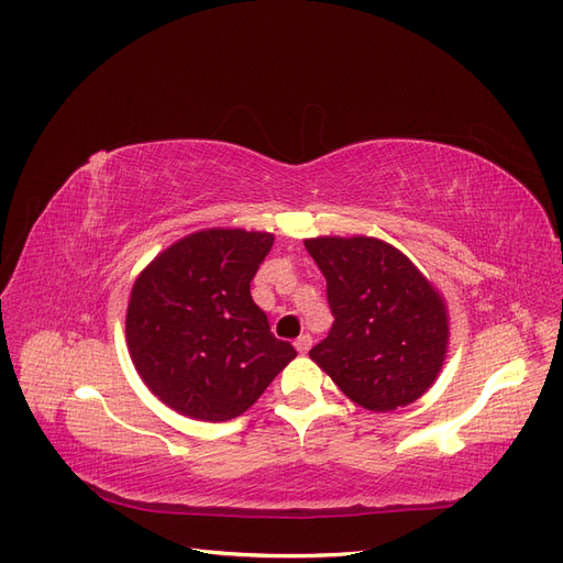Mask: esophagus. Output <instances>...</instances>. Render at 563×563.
Segmentation results:
<instances>
[{"instance_id": "esophagus-1", "label": "esophagus", "mask_w": 563, "mask_h": 563, "mask_svg": "<svg viewBox=\"0 0 563 563\" xmlns=\"http://www.w3.org/2000/svg\"><path fill=\"white\" fill-rule=\"evenodd\" d=\"M312 347V335L310 333H302L298 340H296V350L300 354H308V350Z\"/></svg>"}]
</instances>
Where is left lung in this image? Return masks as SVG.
<instances>
[{"mask_svg": "<svg viewBox=\"0 0 563 563\" xmlns=\"http://www.w3.org/2000/svg\"><path fill=\"white\" fill-rule=\"evenodd\" d=\"M305 249L327 277L333 327L310 356L368 411H397L437 380L446 360L444 298L376 236H317Z\"/></svg>", "mask_w": 563, "mask_h": 563, "instance_id": "1", "label": "left lung"}]
</instances>
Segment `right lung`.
I'll return each instance as SVG.
<instances>
[{
    "instance_id": "1",
    "label": "right lung",
    "mask_w": 563,
    "mask_h": 563,
    "mask_svg": "<svg viewBox=\"0 0 563 563\" xmlns=\"http://www.w3.org/2000/svg\"><path fill=\"white\" fill-rule=\"evenodd\" d=\"M269 232L201 230L152 261L131 288L126 343L135 371L180 416L223 422L251 408L298 354L251 298Z\"/></svg>"
}]
</instances>
